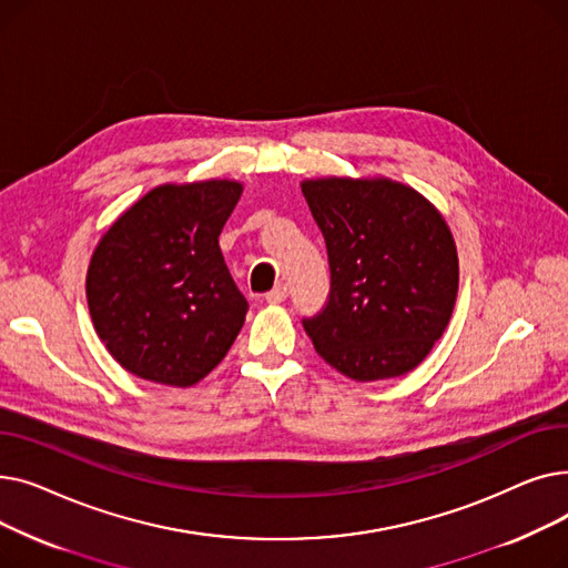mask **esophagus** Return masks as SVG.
Instances as JSON below:
<instances>
[{
	"mask_svg": "<svg viewBox=\"0 0 568 568\" xmlns=\"http://www.w3.org/2000/svg\"><path fill=\"white\" fill-rule=\"evenodd\" d=\"M287 300V285H276L272 292L264 294L266 304H283Z\"/></svg>",
	"mask_w": 568,
	"mask_h": 568,
	"instance_id": "obj_1",
	"label": "esophagus"
}]
</instances>
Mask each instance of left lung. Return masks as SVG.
Returning a JSON list of instances; mask_svg holds the SVG:
<instances>
[{
  "label": "left lung",
  "instance_id": "obj_1",
  "mask_svg": "<svg viewBox=\"0 0 568 568\" xmlns=\"http://www.w3.org/2000/svg\"><path fill=\"white\" fill-rule=\"evenodd\" d=\"M332 268L326 308L304 329L349 379L400 377L442 338L458 296V251L439 209L389 176L304 179Z\"/></svg>",
  "mask_w": 568,
  "mask_h": 568
}]
</instances>
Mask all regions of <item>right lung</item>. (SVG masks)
<instances>
[{
  "mask_svg": "<svg viewBox=\"0 0 568 568\" xmlns=\"http://www.w3.org/2000/svg\"><path fill=\"white\" fill-rule=\"evenodd\" d=\"M242 193L234 179L161 184L99 239L87 266V306L124 371L193 386L223 362L248 311L219 246Z\"/></svg>",
  "mask_w": 568,
  "mask_h": 568,
  "instance_id": "right-lung-1",
  "label": "right lung"
}]
</instances>
